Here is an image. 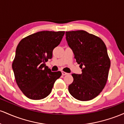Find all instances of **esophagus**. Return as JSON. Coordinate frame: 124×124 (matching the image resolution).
<instances>
[{"mask_svg":"<svg viewBox=\"0 0 124 124\" xmlns=\"http://www.w3.org/2000/svg\"><path fill=\"white\" fill-rule=\"evenodd\" d=\"M68 73H66V72H64V71H62V75H68Z\"/></svg>","mask_w":124,"mask_h":124,"instance_id":"esophagus-1","label":"esophagus"}]
</instances>
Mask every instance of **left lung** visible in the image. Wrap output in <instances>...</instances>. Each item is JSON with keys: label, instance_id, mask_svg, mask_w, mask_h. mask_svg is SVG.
I'll use <instances>...</instances> for the list:
<instances>
[{"label": "left lung", "instance_id": "1", "mask_svg": "<svg viewBox=\"0 0 124 124\" xmlns=\"http://www.w3.org/2000/svg\"><path fill=\"white\" fill-rule=\"evenodd\" d=\"M66 39L82 72L72 75L69 93L80 101L94 99L104 87L110 68L106 45L99 37L83 30L66 31Z\"/></svg>", "mask_w": 124, "mask_h": 124}]
</instances>
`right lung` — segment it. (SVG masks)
<instances>
[{
	"label": "right lung",
	"instance_id": "add662e5",
	"mask_svg": "<svg viewBox=\"0 0 124 124\" xmlns=\"http://www.w3.org/2000/svg\"><path fill=\"white\" fill-rule=\"evenodd\" d=\"M65 31H39L21 39L17 46L12 69L18 87L27 97L41 100L51 93L54 83L62 75L52 72L45 62L60 44Z\"/></svg>",
	"mask_w": 124,
	"mask_h": 124
}]
</instances>
